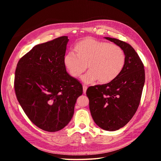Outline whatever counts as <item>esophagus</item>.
I'll return each instance as SVG.
<instances>
[{
	"label": "esophagus",
	"mask_w": 161,
	"mask_h": 161,
	"mask_svg": "<svg viewBox=\"0 0 161 161\" xmlns=\"http://www.w3.org/2000/svg\"><path fill=\"white\" fill-rule=\"evenodd\" d=\"M87 89V86L86 85H83V93L85 94L86 93V91Z\"/></svg>",
	"instance_id": "1"
}]
</instances>
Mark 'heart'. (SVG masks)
Listing matches in <instances>:
<instances>
[{"mask_svg": "<svg viewBox=\"0 0 161 161\" xmlns=\"http://www.w3.org/2000/svg\"><path fill=\"white\" fill-rule=\"evenodd\" d=\"M76 53L70 51L64 57V65L73 77H79L87 68L89 70L82 76L85 83L99 80L108 83L115 80L122 72L125 55L120 46L108 42L87 38L75 46Z\"/></svg>", "mask_w": 161, "mask_h": 161, "instance_id": "obj_1", "label": "heart"}]
</instances>
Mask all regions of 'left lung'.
<instances>
[{
  "label": "left lung",
  "instance_id": "8db88e82",
  "mask_svg": "<svg viewBox=\"0 0 161 161\" xmlns=\"http://www.w3.org/2000/svg\"><path fill=\"white\" fill-rule=\"evenodd\" d=\"M120 46L125 55L122 72L115 80L86 90L92 118L99 128L115 131L123 128L138 109L145 82L144 64L128 43L105 37Z\"/></svg>",
  "mask_w": 161,
  "mask_h": 161
}]
</instances>
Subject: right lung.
I'll list each match as a JSON object with an SVG mask.
<instances>
[{
    "mask_svg": "<svg viewBox=\"0 0 161 161\" xmlns=\"http://www.w3.org/2000/svg\"><path fill=\"white\" fill-rule=\"evenodd\" d=\"M67 36L36 45L17 63L14 76L17 99L38 128L50 132L64 128L74 114L80 82L64 65Z\"/></svg>",
    "mask_w": 161,
    "mask_h": 161,
    "instance_id": "1",
    "label": "right lung"
}]
</instances>
